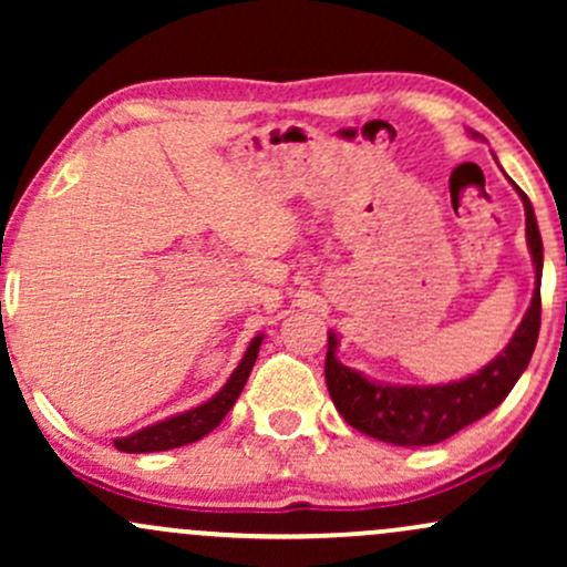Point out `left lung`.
I'll use <instances>...</instances> for the list:
<instances>
[{"mask_svg": "<svg viewBox=\"0 0 567 567\" xmlns=\"http://www.w3.org/2000/svg\"><path fill=\"white\" fill-rule=\"evenodd\" d=\"M517 194L525 207V237L536 266V290L509 347L470 379L442 383V386H392V383L370 381L338 362V338L328 333V357H324L328 392L343 421L357 432L402 447L434 445L498 408L528 368L542 328L544 245L530 199L525 197L523 188H517Z\"/></svg>", "mask_w": 567, "mask_h": 567, "instance_id": "1", "label": "left lung"}]
</instances>
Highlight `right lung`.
I'll list each match as a JSON object with an SVG mask.
<instances>
[{"instance_id":"right-lung-1","label":"right lung","mask_w":567,"mask_h":567,"mask_svg":"<svg viewBox=\"0 0 567 567\" xmlns=\"http://www.w3.org/2000/svg\"><path fill=\"white\" fill-rule=\"evenodd\" d=\"M264 336H256L247 347L243 362H239L237 370L229 375V381L224 383V389L216 396H210L202 405L186 410V413L173 415V419L159 421V424H152L141 432L130 434V437L114 440V447L122 453H157V451H171V447L188 445V442H197L210 434L220 421L226 419V413L234 408L237 396L243 394L247 375H250L252 365H256L258 349H261Z\"/></svg>"}]
</instances>
